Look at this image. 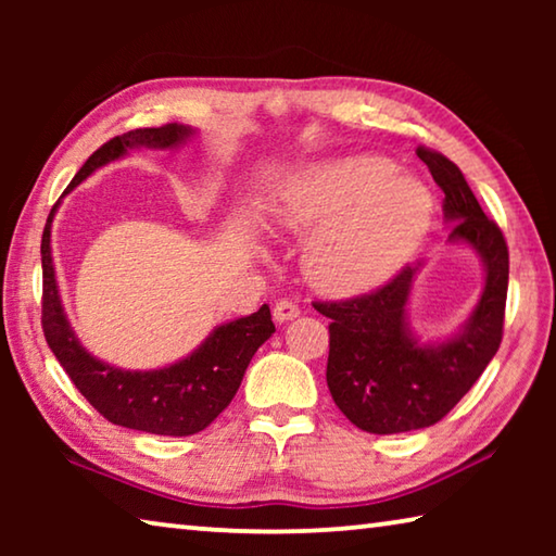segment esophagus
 <instances>
[{
	"label": "esophagus",
	"mask_w": 556,
	"mask_h": 556,
	"mask_svg": "<svg viewBox=\"0 0 556 556\" xmlns=\"http://www.w3.org/2000/svg\"><path fill=\"white\" fill-rule=\"evenodd\" d=\"M275 321H279V324H287V321H291V318H296L299 316V306L294 304V301H289V299H281V301H277L275 304Z\"/></svg>",
	"instance_id": "obj_1"
}]
</instances>
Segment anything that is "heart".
<instances>
[{"mask_svg": "<svg viewBox=\"0 0 556 556\" xmlns=\"http://www.w3.org/2000/svg\"><path fill=\"white\" fill-rule=\"evenodd\" d=\"M275 215L291 230H316L304 255L312 285L353 296L384 285L417 252L434 220V199L419 178L394 172L390 159L361 154L291 174Z\"/></svg>", "mask_w": 556, "mask_h": 556, "instance_id": "heart-1", "label": "heart"}]
</instances>
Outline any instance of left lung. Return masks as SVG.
Masks as SVG:
<instances>
[{"mask_svg": "<svg viewBox=\"0 0 556 556\" xmlns=\"http://www.w3.org/2000/svg\"><path fill=\"white\" fill-rule=\"evenodd\" d=\"M417 156L444 191L448 240L473 248L485 287L468 321L444 343H421L407 324V301L419 267L345 301H314L328 326L326 382L357 429L402 434L437 425L473 388L503 341L510 257L497 225L483 213L460 168L427 147Z\"/></svg>", "mask_w": 556, "mask_h": 556, "instance_id": "obj_1", "label": "left lung"}]
</instances>
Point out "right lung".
<instances>
[{"instance_id":"add662e5","label":"right lung","mask_w":556,"mask_h":556,"mask_svg":"<svg viewBox=\"0 0 556 556\" xmlns=\"http://www.w3.org/2000/svg\"><path fill=\"white\" fill-rule=\"evenodd\" d=\"M193 135L191 127L164 125L131 129L102 144L92 152L65 193L115 159L125 156L129 149H174ZM59 203L53 205L46 220L41 238V267H43V301L41 326L46 343L59 357L75 388L80 390L102 417L117 427L147 431L159 437H191L199 434L218 414L228 407L238 392L242 375L248 370L257 348L275 333L269 306L260 312L223 324L195 348V351L174 365L159 370H122L92 357L75 338L68 318L63 314L59 285L51 257V223Z\"/></svg>"}]
</instances>
